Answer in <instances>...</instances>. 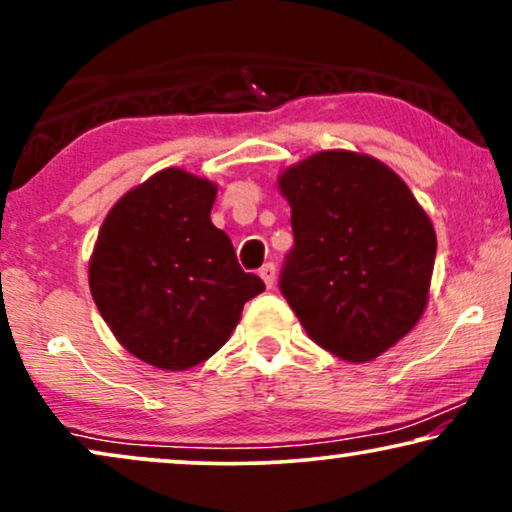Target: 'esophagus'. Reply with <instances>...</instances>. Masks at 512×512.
<instances>
[{
  "label": "esophagus",
  "mask_w": 512,
  "mask_h": 512,
  "mask_svg": "<svg viewBox=\"0 0 512 512\" xmlns=\"http://www.w3.org/2000/svg\"><path fill=\"white\" fill-rule=\"evenodd\" d=\"M258 275H261V279L265 282V286H268V289H272V286H275V277H277V268H275V263H265L261 270H258Z\"/></svg>",
  "instance_id": "obj_1"
}]
</instances>
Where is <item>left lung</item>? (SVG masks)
Wrapping results in <instances>:
<instances>
[{
	"label": "left lung",
	"mask_w": 512,
	"mask_h": 512,
	"mask_svg": "<svg viewBox=\"0 0 512 512\" xmlns=\"http://www.w3.org/2000/svg\"><path fill=\"white\" fill-rule=\"evenodd\" d=\"M293 249L279 291L326 352L370 361L422 317L436 233L405 181L380 160L321 151L279 177Z\"/></svg>",
	"instance_id": "left-lung-1"
}]
</instances>
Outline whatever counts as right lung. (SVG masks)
<instances>
[{
  "mask_svg": "<svg viewBox=\"0 0 512 512\" xmlns=\"http://www.w3.org/2000/svg\"><path fill=\"white\" fill-rule=\"evenodd\" d=\"M212 181L170 167L116 202L90 258V293L118 342L151 366L188 370L226 345L265 289L209 219Z\"/></svg>",
  "mask_w": 512,
  "mask_h": 512,
  "instance_id": "add662e5",
  "label": "right lung"
}]
</instances>
